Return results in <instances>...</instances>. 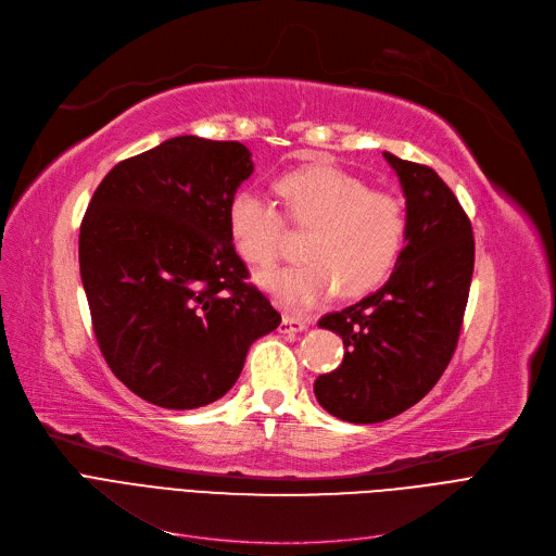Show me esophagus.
Segmentation results:
<instances>
[{
	"label": "esophagus",
	"instance_id": "obj_1",
	"mask_svg": "<svg viewBox=\"0 0 556 556\" xmlns=\"http://www.w3.org/2000/svg\"><path fill=\"white\" fill-rule=\"evenodd\" d=\"M309 318H301V316H293V314H285L282 323H280V332L282 334H291V332H303L307 330Z\"/></svg>",
	"mask_w": 556,
	"mask_h": 556
}]
</instances>
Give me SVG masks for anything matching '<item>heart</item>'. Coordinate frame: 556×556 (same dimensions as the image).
<instances>
[{
	"label": "heart",
	"mask_w": 556,
	"mask_h": 556,
	"mask_svg": "<svg viewBox=\"0 0 556 556\" xmlns=\"http://www.w3.org/2000/svg\"><path fill=\"white\" fill-rule=\"evenodd\" d=\"M287 219L309 231L303 265L260 276L265 289L291 309H307L337 289L362 296L393 274L406 244L408 217L390 192L330 163L299 168L278 179ZM285 215L263 194L238 192L228 208V228L238 253L253 267H269L282 253Z\"/></svg>",
	"instance_id": "heart-1"
}]
</instances>
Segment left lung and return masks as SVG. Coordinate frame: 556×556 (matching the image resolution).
<instances>
[{"label":"left lung","instance_id":"left-lung-1","mask_svg":"<svg viewBox=\"0 0 556 556\" xmlns=\"http://www.w3.org/2000/svg\"><path fill=\"white\" fill-rule=\"evenodd\" d=\"M395 168L408 217V244L390 280L318 325L343 339V362L318 375L314 395L339 419L375 424L417 404L458 348L473 276L471 219L442 177L383 152Z\"/></svg>","mask_w":556,"mask_h":556}]
</instances>
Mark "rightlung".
I'll use <instances>...</instances> for the list:
<instances>
[{
	"label": "right lung",
	"mask_w": 556,
	"mask_h": 556,
	"mask_svg": "<svg viewBox=\"0 0 556 556\" xmlns=\"http://www.w3.org/2000/svg\"><path fill=\"white\" fill-rule=\"evenodd\" d=\"M253 173L238 141L175 137L123 159L80 222L91 328L110 370L161 408H200L238 381L280 312L249 280L228 208Z\"/></svg>",
	"instance_id": "obj_1"
}]
</instances>
